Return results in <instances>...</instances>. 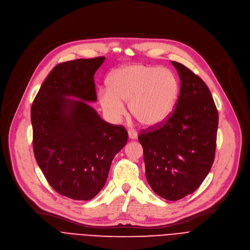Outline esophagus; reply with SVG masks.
Returning a JSON list of instances; mask_svg holds the SVG:
<instances>
[{"instance_id":"esophagus-1","label":"esophagus","mask_w":250,"mask_h":250,"mask_svg":"<svg viewBox=\"0 0 250 250\" xmlns=\"http://www.w3.org/2000/svg\"><path fill=\"white\" fill-rule=\"evenodd\" d=\"M128 138L130 140H135L138 138V132L134 129H128Z\"/></svg>"}]
</instances>
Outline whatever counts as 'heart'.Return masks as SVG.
<instances>
[{
	"instance_id": "b5f03b06",
	"label": "heart",
	"mask_w": 250,
	"mask_h": 250,
	"mask_svg": "<svg viewBox=\"0 0 250 250\" xmlns=\"http://www.w3.org/2000/svg\"><path fill=\"white\" fill-rule=\"evenodd\" d=\"M179 83L172 72L161 66L132 64L112 74L108 89H102L100 102L106 115L119 120L128 102L134 119L147 127L165 123L175 106Z\"/></svg>"
}]
</instances>
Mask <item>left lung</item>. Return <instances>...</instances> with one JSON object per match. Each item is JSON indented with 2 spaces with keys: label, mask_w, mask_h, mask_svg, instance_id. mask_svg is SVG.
I'll return each mask as SVG.
<instances>
[{
  "label": "left lung",
  "mask_w": 250,
  "mask_h": 250,
  "mask_svg": "<svg viewBox=\"0 0 250 250\" xmlns=\"http://www.w3.org/2000/svg\"><path fill=\"white\" fill-rule=\"evenodd\" d=\"M171 63L180 78L175 108L162 125L142 129L139 142L152 190L178 200L195 191L212 167L218 112L206 83L186 65Z\"/></svg>",
  "instance_id": "obj_1"
}]
</instances>
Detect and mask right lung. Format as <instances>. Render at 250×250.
<instances>
[{"label":"right lung","mask_w":250,"mask_h":250,"mask_svg":"<svg viewBox=\"0 0 250 250\" xmlns=\"http://www.w3.org/2000/svg\"><path fill=\"white\" fill-rule=\"evenodd\" d=\"M104 61L98 57L57 64L31 108L36 161L50 186L75 200H89L101 191L111 161L127 142L123 125L104 122L85 103L97 101L94 76Z\"/></svg>","instance_id":"add662e5"}]
</instances>
